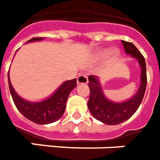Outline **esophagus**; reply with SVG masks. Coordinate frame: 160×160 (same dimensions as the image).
<instances>
[{"label": "esophagus", "mask_w": 160, "mask_h": 160, "mask_svg": "<svg viewBox=\"0 0 160 160\" xmlns=\"http://www.w3.org/2000/svg\"><path fill=\"white\" fill-rule=\"evenodd\" d=\"M77 81H78V84H86L88 83V77H87L86 75L81 74V75H79V76L78 77Z\"/></svg>", "instance_id": "obj_1"}]
</instances>
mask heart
Listing matches in <instances>:
<instances>
[{"label":"heart","instance_id":"obj_1","mask_svg":"<svg viewBox=\"0 0 160 160\" xmlns=\"http://www.w3.org/2000/svg\"><path fill=\"white\" fill-rule=\"evenodd\" d=\"M108 53H109V50H107V49H104V50L100 51V52L98 53V56H99V57H101V58H106V57L108 55ZM117 54H118V52H117V51H116V50L112 51V55L113 58H116V56H117Z\"/></svg>","mask_w":160,"mask_h":160}]
</instances>
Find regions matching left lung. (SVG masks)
<instances>
[{
    "label": "left lung",
    "mask_w": 160,
    "mask_h": 160,
    "mask_svg": "<svg viewBox=\"0 0 160 160\" xmlns=\"http://www.w3.org/2000/svg\"><path fill=\"white\" fill-rule=\"evenodd\" d=\"M121 42L126 53L136 58L141 68V84L135 96L130 100L121 103L111 102L103 94L98 77L94 75L88 77V87L90 89L88 109L95 119L111 126L122 123L135 114L142 102L146 89V64L144 56L132 43L124 40H121Z\"/></svg>",
    "instance_id": "obj_1"
}]
</instances>
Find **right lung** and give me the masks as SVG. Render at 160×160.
I'll list each match as a JSON object with an SVG mask.
<instances>
[{"instance_id":"1","label":"right lung","mask_w":160,"mask_h":160,"mask_svg":"<svg viewBox=\"0 0 160 160\" xmlns=\"http://www.w3.org/2000/svg\"><path fill=\"white\" fill-rule=\"evenodd\" d=\"M41 39H43V38L34 37L29 39L28 42L38 41ZM8 82L11 97L16 108L25 118L39 125L52 123L58 120L63 115L68 98L71 91L77 86L76 78L68 80L64 82L55 92L45 101L40 102H30L20 98L17 95V93L15 92L11 86L9 79V73Z\"/></svg>"}]
</instances>
